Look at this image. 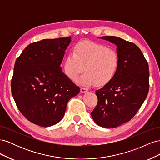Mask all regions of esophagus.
Masks as SVG:
<instances>
[{"label":"esophagus","mask_w":160,"mask_h":160,"mask_svg":"<svg viewBox=\"0 0 160 160\" xmlns=\"http://www.w3.org/2000/svg\"><path fill=\"white\" fill-rule=\"evenodd\" d=\"M88 91V89H86L85 88H81V93H85V92H87Z\"/></svg>","instance_id":"obj_1"}]
</instances>
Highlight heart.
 <instances>
[{"label": "heart", "mask_w": 160, "mask_h": 160, "mask_svg": "<svg viewBox=\"0 0 160 160\" xmlns=\"http://www.w3.org/2000/svg\"><path fill=\"white\" fill-rule=\"evenodd\" d=\"M119 65V57L115 49L101 43L81 42L65 57L62 69L72 81L84 70L79 80L82 85L103 87L114 79Z\"/></svg>", "instance_id": "1"}]
</instances>
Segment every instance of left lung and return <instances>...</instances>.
Here are the masks:
<instances>
[{
	"mask_svg": "<svg viewBox=\"0 0 160 160\" xmlns=\"http://www.w3.org/2000/svg\"><path fill=\"white\" fill-rule=\"evenodd\" d=\"M101 38L117 46L119 65L114 79L96 91L98 102L91 115L97 125L114 128L130 121L146 99L149 65L134 43L113 36Z\"/></svg>",
	"mask_w": 160,
	"mask_h": 160,
	"instance_id": "1",
	"label": "left lung"
}]
</instances>
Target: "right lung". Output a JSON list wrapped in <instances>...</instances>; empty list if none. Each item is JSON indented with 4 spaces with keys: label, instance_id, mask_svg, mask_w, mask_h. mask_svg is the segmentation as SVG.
Here are the masks:
<instances>
[{
    "label": "right lung",
    "instance_id": "obj_1",
    "mask_svg": "<svg viewBox=\"0 0 160 160\" xmlns=\"http://www.w3.org/2000/svg\"><path fill=\"white\" fill-rule=\"evenodd\" d=\"M71 37L43 39L28 45L15 62L12 95L18 109L42 127L59 123L67 104L79 93L60 67Z\"/></svg>",
    "mask_w": 160,
    "mask_h": 160
}]
</instances>
